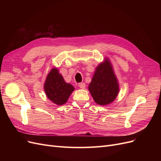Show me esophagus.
<instances>
[{"mask_svg":"<svg viewBox=\"0 0 161 161\" xmlns=\"http://www.w3.org/2000/svg\"><path fill=\"white\" fill-rule=\"evenodd\" d=\"M78 86H79V88L83 89L85 88V84L84 83V82H80V83H79V85H78Z\"/></svg>","mask_w":161,"mask_h":161,"instance_id":"esophagus-1","label":"esophagus"}]
</instances>
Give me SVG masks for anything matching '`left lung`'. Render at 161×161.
<instances>
[{"instance_id":"8db88e82","label":"left lung","mask_w":161,"mask_h":161,"mask_svg":"<svg viewBox=\"0 0 161 161\" xmlns=\"http://www.w3.org/2000/svg\"><path fill=\"white\" fill-rule=\"evenodd\" d=\"M89 90L95 103L100 105L112 103L118 96V81L108 58L96 68Z\"/></svg>"}]
</instances>
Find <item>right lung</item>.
<instances>
[{
  "mask_svg": "<svg viewBox=\"0 0 161 161\" xmlns=\"http://www.w3.org/2000/svg\"><path fill=\"white\" fill-rule=\"evenodd\" d=\"M43 88L47 98L58 105L66 103L75 91L74 86L64 81L56 68H53L48 73Z\"/></svg>",
  "mask_w": 161,
  "mask_h": 161,
  "instance_id": "right-lung-1",
  "label": "right lung"
}]
</instances>
